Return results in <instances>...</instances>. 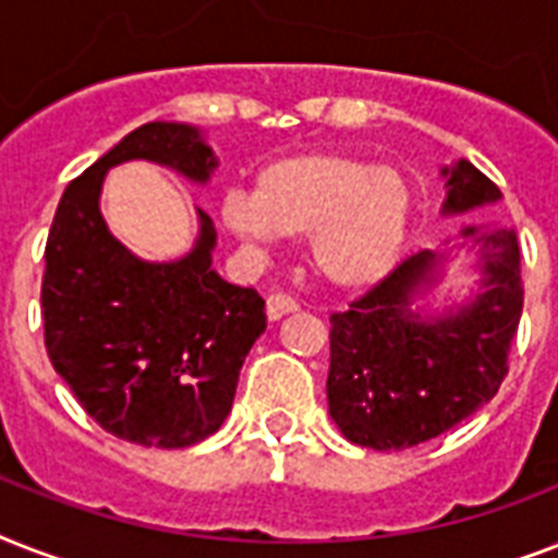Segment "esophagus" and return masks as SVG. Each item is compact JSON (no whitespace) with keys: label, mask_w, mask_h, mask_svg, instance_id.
<instances>
[{"label":"esophagus","mask_w":558,"mask_h":558,"mask_svg":"<svg viewBox=\"0 0 558 558\" xmlns=\"http://www.w3.org/2000/svg\"><path fill=\"white\" fill-rule=\"evenodd\" d=\"M295 298L283 295V292H271V295L266 298V315H269V322H280L283 315L295 313Z\"/></svg>","instance_id":"34e87169"}]
</instances>
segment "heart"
Here are the masks:
<instances>
[{"label": "heart", "mask_w": 558, "mask_h": 558, "mask_svg": "<svg viewBox=\"0 0 558 558\" xmlns=\"http://www.w3.org/2000/svg\"><path fill=\"white\" fill-rule=\"evenodd\" d=\"M219 222L263 248L278 231L310 236L315 271L339 289L379 283L408 243L411 191L397 170L348 153H301L266 165L254 193L231 191Z\"/></svg>", "instance_id": "heart-1"}]
</instances>
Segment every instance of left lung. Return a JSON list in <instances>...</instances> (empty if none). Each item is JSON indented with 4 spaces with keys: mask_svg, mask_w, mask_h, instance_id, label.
Wrapping results in <instances>:
<instances>
[{
    "mask_svg": "<svg viewBox=\"0 0 558 558\" xmlns=\"http://www.w3.org/2000/svg\"><path fill=\"white\" fill-rule=\"evenodd\" d=\"M442 214H466L501 199L489 179L460 159L442 168ZM481 248V292L466 304L428 315L416 298L440 283L446 252H416L388 278L330 315L327 402L332 423L356 446L399 451L440 437L498 393L519 330V234L512 228H463Z\"/></svg>",
    "mask_w": 558,
    "mask_h": 558,
    "instance_id": "1",
    "label": "left lung"
}]
</instances>
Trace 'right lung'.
Returning <instances> with one entry per match:
<instances>
[{
    "label": "right lung",
    "mask_w": 558,
    "mask_h": 558,
    "mask_svg": "<svg viewBox=\"0 0 558 558\" xmlns=\"http://www.w3.org/2000/svg\"><path fill=\"white\" fill-rule=\"evenodd\" d=\"M144 159L205 185L217 168L196 126L150 121L69 182L46 243L43 322L54 371L121 440L185 449L226 423L266 301L210 269L217 231L199 214L185 257L147 263L109 234L107 170Z\"/></svg>",
    "instance_id": "right-lung-1"
}]
</instances>
